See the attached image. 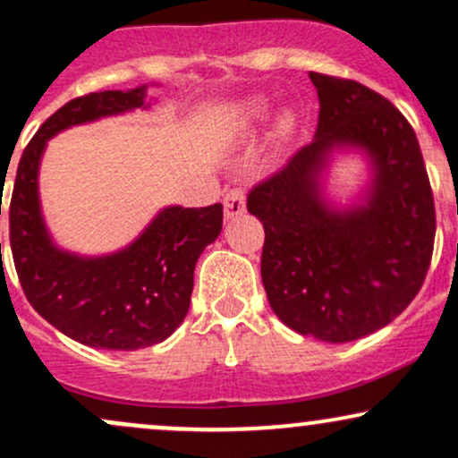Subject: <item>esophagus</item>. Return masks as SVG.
I'll return each instance as SVG.
<instances>
[{
    "instance_id": "34e87169",
    "label": "esophagus",
    "mask_w": 458,
    "mask_h": 458,
    "mask_svg": "<svg viewBox=\"0 0 458 458\" xmlns=\"http://www.w3.org/2000/svg\"><path fill=\"white\" fill-rule=\"evenodd\" d=\"M224 211H225V217L228 219H234L239 217V215L245 213V191L241 187H234L230 189L228 193L224 196Z\"/></svg>"
}]
</instances>
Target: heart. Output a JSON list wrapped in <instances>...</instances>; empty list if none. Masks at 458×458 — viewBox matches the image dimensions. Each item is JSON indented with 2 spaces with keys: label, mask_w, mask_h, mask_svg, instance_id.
I'll return each mask as SVG.
<instances>
[{
  "label": "heart",
  "mask_w": 458,
  "mask_h": 458,
  "mask_svg": "<svg viewBox=\"0 0 458 458\" xmlns=\"http://www.w3.org/2000/svg\"><path fill=\"white\" fill-rule=\"evenodd\" d=\"M247 120H262L267 115V103L265 101H251L245 107Z\"/></svg>",
  "instance_id": "1"
}]
</instances>
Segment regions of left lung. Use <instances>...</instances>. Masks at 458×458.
Listing matches in <instances>:
<instances>
[{
  "label": "left lung",
  "instance_id": "8db88e82",
  "mask_svg": "<svg viewBox=\"0 0 458 458\" xmlns=\"http://www.w3.org/2000/svg\"><path fill=\"white\" fill-rule=\"evenodd\" d=\"M320 112L312 144L247 196L262 222L260 273L284 325L323 343L386 327L418 291L433 259L435 199L418 138L386 97L351 79L310 72ZM334 145L371 155L364 205L331 212L318 174Z\"/></svg>",
  "mask_w": 458,
  "mask_h": 458
}]
</instances>
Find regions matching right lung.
Here are the masks:
<instances>
[{"label":"right lung","mask_w":458,"mask_h":458,"mask_svg":"<svg viewBox=\"0 0 458 458\" xmlns=\"http://www.w3.org/2000/svg\"><path fill=\"white\" fill-rule=\"evenodd\" d=\"M144 90L90 92L62 105L25 146L8 207L14 269L31 308L94 349L138 351L174 334L187 317L199 254L224 224L222 204L170 207L118 254L81 259L51 243L38 202L47 140L72 124L144 107Z\"/></svg>","instance_id":"obj_1"}]
</instances>
